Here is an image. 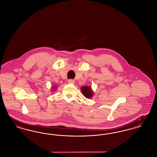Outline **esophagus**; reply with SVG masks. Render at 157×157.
<instances>
[{"label":"esophagus","mask_w":157,"mask_h":157,"mask_svg":"<svg viewBox=\"0 0 157 157\" xmlns=\"http://www.w3.org/2000/svg\"><path fill=\"white\" fill-rule=\"evenodd\" d=\"M68 82L70 83V84H74L75 82V81L74 80H73V79H69L68 80Z\"/></svg>","instance_id":"34e87169"}]
</instances>
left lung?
<instances>
[{"instance_id":"left-lung-1","label":"left lung","mask_w":157,"mask_h":157,"mask_svg":"<svg viewBox=\"0 0 157 157\" xmlns=\"http://www.w3.org/2000/svg\"><path fill=\"white\" fill-rule=\"evenodd\" d=\"M81 91L84 96L87 99H90L93 95V92L90 86H84L81 87Z\"/></svg>"}]
</instances>
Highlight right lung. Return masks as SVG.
I'll use <instances>...</instances> for the list:
<instances>
[{
    "instance_id": "obj_1",
    "label": "right lung",
    "mask_w": 157,
    "mask_h": 157,
    "mask_svg": "<svg viewBox=\"0 0 157 157\" xmlns=\"http://www.w3.org/2000/svg\"><path fill=\"white\" fill-rule=\"evenodd\" d=\"M56 87L54 86V87H53V89H54V90H56Z\"/></svg>"
}]
</instances>
